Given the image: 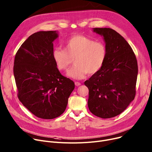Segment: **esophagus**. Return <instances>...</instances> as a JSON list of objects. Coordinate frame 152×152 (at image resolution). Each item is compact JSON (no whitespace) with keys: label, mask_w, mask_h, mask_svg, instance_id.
Masks as SVG:
<instances>
[{"label":"esophagus","mask_w":152,"mask_h":152,"mask_svg":"<svg viewBox=\"0 0 152 152\" xmlns=\"http://www.w3.org/2000/svg\"><path fill=\"white\" fill-rule=\"evenodd\" d=\"M75 84L76 86H80V84H80V83H79V82H75Z\"/></svg>","instance_id":"34e87169"}]
</instances>
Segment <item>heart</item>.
Here are the masks:
<instances>
[{
	"label": "heart",
	"mask_w": 152,
	"mask_h": 152,
	"mask_svg": "<svg viewBox=\"0 0 152 152\" xmlns=\"http://www.w3.org/2000/svg\"><path fill=\"white\" fill-rule=\"evenodd\" d=\"M107 56L105 45L81 35H76L65 43V50L56 48L53 58L57 69L65 71L74 60L75 65L66 73L68 77L82 79L87 73L95 74L103 67Z\"/></svg>",
	"instance_id": "b5f03b06"
}]
</instances>
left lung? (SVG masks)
I'll list each match as a JSON object with an SVG mask.
<instances>
[{
  "instance_id": "8db88e82",
  "label": "left lung",
  "mask_w": 152,
  "mask_h": 152,
  "mask_svg": "<svg viewBox=\"0 0 152 152\" xmlns=\"http://www.w3.org/2000/svg\"><path fill=\"white\" fill-rule=\"evenodd\" d=\"M93 32L103 37L107 56L102 69L84 82L89 91L87 104L95 115L112 118L134 99L137 62L130 45L114 30L94 28Z\"/></svg>"
}]
</instances>
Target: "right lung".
Instances as JSON below:
<instances>
[{"instance_id":"1","label":"right lung","mask_w":152,"mask_h":152,"mask_svg":"<svg viewBox=\"0 0 152 152\" xmlns=\"http://www.w3.org/2000/svg\"><path fill=\"white\" fill-rule=\"evenodd\" d=\"M57 31L34 33L17 51L13 73L20 102L34 115L55 118L64 113L75 83L60 74L53 58Z\"/></svg>"}]
</instances>
